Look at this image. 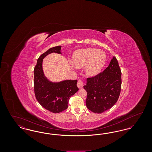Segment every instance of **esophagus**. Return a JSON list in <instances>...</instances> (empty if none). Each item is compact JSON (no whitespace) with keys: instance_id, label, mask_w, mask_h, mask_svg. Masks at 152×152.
Masks as SVG:
<instances>
[{"instance_id":"obj_1","label":"esophagus","mask_w":152,"mask_h":152,"mask_svg":"<svg viewBox=\"0 0 152 152\" xmlns=\"http://www.w3.org/2000/svg\"><path fill=\"white\" fill-rule=\"evenodd\" d=\"M77 87L79 88H82L83 86H84V83L83 82V81H81V80H79V81H78V82H77Z\"/></svg>"}]
</instances>
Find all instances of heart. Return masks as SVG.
Instances as JSON below:
<instances>
[{
    "label": "heart",
    "instance_id": "obj_1",
    "mask_svg": "<svg viewBox=\"0 0 152 152\" xmlns=\"http://www.w3.org/2000/svg\"><path fill=\"white\" fill-rule=\"evenodd\" d=\"M106 60V54L102 51L94 48L80 49L74 53L72 64L77 68H82L87 65L86 74L89 76H94L101 71Z\"/></svg>",
    "mask_w": 152,
    "mask_h": 152
}]
</instances>
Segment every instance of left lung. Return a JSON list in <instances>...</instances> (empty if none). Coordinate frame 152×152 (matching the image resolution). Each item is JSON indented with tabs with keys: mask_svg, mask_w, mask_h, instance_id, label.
<instances>
[{
	"mask_svg": "<svg viewBox=\"0 0 152 152\" xmlns=\"http://www.w3.org/2000/svg\"><path fill=\"white\" fill-rule=\"evenodd\" d=\"M121 87V72L117 60L113 57L102 72L87 79V85L84 86L87 92V108L95 113L111 108L118 100Z\"/></svg>",
	"mask_w": 152,
	"mask_h": 152,
	"instance_id": "1",
	"label": "left lung"
}]
</instances>
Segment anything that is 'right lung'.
<instances>
[{"label":"right lung","mask_w":152,"mask_h":152,"mask_svg":"<svg viewBox=\"0 0 152 152\" xmlns=\"http://www.w3.org/2000/svg\"><path fill=\"white\" fill-rule=\"evenodd\" d=\"M61 46L50 48L37 59L34 68V91L39 104L45 109L52 113H60L68 108L70 97L76 93L77 80H65L53 82L48 79L43 69L44 58L52 53L61 54Z\"/></svg>","instance_id":"1"}]
</instances>
